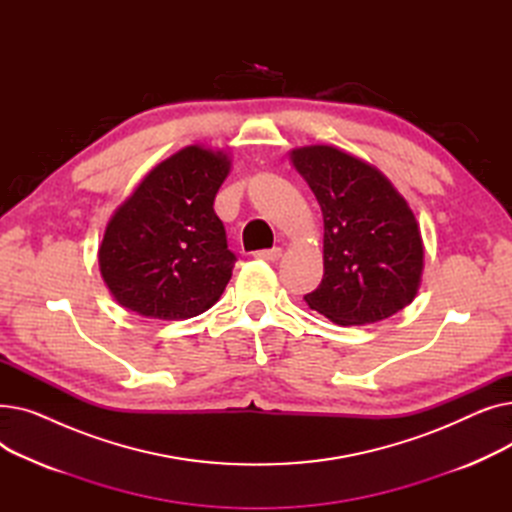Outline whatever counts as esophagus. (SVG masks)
<instances>
[{"label": "esophagus", "instance_id": "esophagus-1", "mask_svg": "<svg viewBox=\"0 0 512 512\" xmlns=\"http://www.w3.org/2000/svg\"><path fill=\"white\" fill-rule=\"evenodd\" d=\"M257 259H265V261H278L282 257V249L274 247V249H265V251H257L255 253Z\"/></svg>", "mask_w": 512, "mask_h": 512}]
</instances>
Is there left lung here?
I'll use <instances>...</instances> for the list:
<instances>
[{
  "mask_svg": "<svg viewBox=\"0 0 512 512\" xmlns=\"http://www.w3.org/2000/svg\"><path fill=\"white\" fill-rule=\"evenodd\" d=\"M324 215V278L307 305L338 326L405 309L419 290L423 240L409 203L367 161L332 145L292 149Z\"/></svg>",
  "mask_w": 512,
  "mask_h": 512,
  "instance_id": "obj_1",
  "label": "left lung"
}]
</instances>
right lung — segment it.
Returning <instances> with one entry per match:
<instances>
[{"instance_id":"add662e5","label":"right lung","mask_w":512,"mask_h":512,"mask_svg":"<svg viewBox=\"0 0 512 512\" xmlns=\"http://www.w3.org/2000/svg\"><path fill=\"white\" fill-rule=\"evenodd\" d=\"M228 172L224 151L188 145L116 209L99 270L122 307L153 319H188L218 303L236 261L213 211Z\"/></svg>"}]
</instances>
